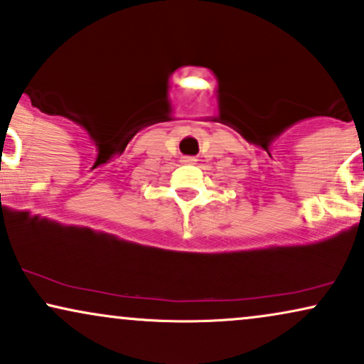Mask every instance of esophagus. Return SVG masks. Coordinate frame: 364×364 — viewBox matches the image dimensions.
I'll return each mask as SVG.
<instances>
[{"mask_svg":"<svg viewBox=\"0 0 364 364\" xmlns=\"http://www.w3.org/2000/svg\"><path fill=\"white\" fill-rule=\"evenodd\" d=\"M182 161H186V164H194L196 159H194V156H183Z\"/></svg>","mask_w":364,"mask_h":364,"instance_id":"obj_1","label":"esophagus"}]
</instances>
